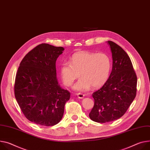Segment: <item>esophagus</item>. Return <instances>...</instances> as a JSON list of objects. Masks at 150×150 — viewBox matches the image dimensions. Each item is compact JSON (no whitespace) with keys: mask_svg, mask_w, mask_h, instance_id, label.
I'll use <instances>...</instances> for the list:
<instances>
[{"mask_svg":"<svg viewBox=\"0 0 150 150\" xmlns=\"http://www.w3.org/2000/svg\"><path fill=\"white\" fill-rule=\"evenodd\" d=\"M77 96H78V98L79 99H83L84 98V95L83 94H81V93H78L77 94Z\"/></svg>","mask_w":150,"mask_h":150,"instance_id":"34e87169","label":"esophagus"}]
</instances>
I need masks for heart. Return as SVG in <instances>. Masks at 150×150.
I'll return each mask as SVG.
<instances>
[{
	"instance_id": "heart-1",
	"label": "heart",
	"mask_w": 150,
	"mask_h": 150,
	"mask_svg": "<svg viewBox=\"0 0 150 150\" xmlns=\"http://www.w3.org/2000/svg\"><path fill=\"white\" fill-rule=\"evenodd\" d=\"M111 69V60L107 54L84 51L73 54L71 63H62L60 75L67 86H71L81 75L83 78L74 85V89L86 91L91 86L98 88L103 86L110 76Z\"/></svg>"
}]
</instances>
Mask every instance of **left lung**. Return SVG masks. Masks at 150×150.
Returning <instances> with one entry per match:
<instances>
[{
  "label": "left lung",
  "instance_id": "left-lung-1",
  "mask_svg": "<svg viewBox=\"0 0 150 150\" xmlns=\"http://www.w3.org/2000/svg\"><path fill=\"white\" fill-rule=\"evenodd\" d=\"M112 57V69L106 82L93 94L94 105L89 114L98 122L116 120L123 115L135 98L137 77L125 51L111 40L107 41Z\"/></svg>",
  "mask_w": 150,
  "mask_h": 150
}]
</instances>
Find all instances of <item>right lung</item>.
<instances>
[{"mask_svg": "<svg viewBox=\"0 0 150 150\" xmlns=\"http://www.w3.org/2000/svg\"><path fill=\"white\" fill-rule=\"evenodd\" d=\"M64 48L42 44L26 54L16 77V99L25 115L37 125L52 126L62 120L70 93L57 78L56 62Z\"/></svg>", "mask_w": 150, "mask_h": 150, "instance_id": "obj_1", "label": "right lung"}]
</instances>
